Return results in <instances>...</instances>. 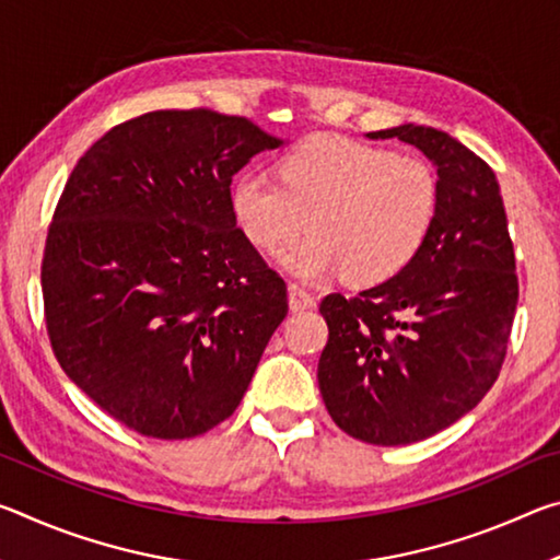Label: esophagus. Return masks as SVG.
<instances>
[{"label":"esophagus","mask_w":560,"mask_h":560,"mask_svg":"<svg viewBox=\"0 0 560 560\" xmlns=\"http://www.w3.org/2000/svg\"><path fill=\"white\" fill-rule=\"evenodd\" d=\"M289 306L291 311H306L316 306V299L299 283H289Z\"/></svg>","instance_id":"1"}]
</instances>
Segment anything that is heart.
<instances>
[{
	"label": "heart",
	"mask_w": 560,
	"mask_h": 560,
	"mask_svg": "<svg viewBox=\"0 0 560 560\" xmlns=\"http://www.w3.org/2000/svg\"><path fill=\"white\" fill-rule=\"evenodd\" d=\"M279 179L242 173L232 212L246 240L279 252L303 232L281 264L306 281L346 271L353 283H381L410 264L438 220L440 185L420 158H400L338 136L301 143L279 163Z\"/></svg>",
	"instance_id": "heart-1"
}]
</instances>
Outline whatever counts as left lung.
Instances as JSON below:
<instances>
[{
	"label": "left lung",
	"mask_w": 560,
	"mask_h": 560,
	"mask_svg": "<svg viewBox=\"0 0 560 560\" xmlns=\"http://www.w3.org/2000/svg\"><path fill=\"white\" fill-rule=\"evenodd\" d=\"M415 145L438 170L440 207L417 257L346 299L328 293L318 360L326 410L350 438L381 447L428 440L479 405L499 377L518 281L494 170L438 128L368 132Z\"/></svg>",
	"instance_id": "1"
}]
</instances>
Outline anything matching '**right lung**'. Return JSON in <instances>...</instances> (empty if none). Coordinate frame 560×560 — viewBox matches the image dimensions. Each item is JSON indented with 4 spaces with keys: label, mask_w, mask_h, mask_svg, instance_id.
I'll return each mask as SVG.
<instances>
[{
    "label": "right lung",
    "mask_w": 560,
    "mask_h": 560,
    "mask_svg": "<svg viewBox=\"0 0 560 560\" xmlns=\"http://www.w3.org/2000/svg\"><path fill=\"white\" fill-rule=\"evenodd\" d=\"M283 145L252 120L155 110L75 163L42 291L63 373L126 428L187 440L224 422L287 318V283L232 212V177Z\"/></svg>",
    "instance_id": "1"
}]
</instances>
